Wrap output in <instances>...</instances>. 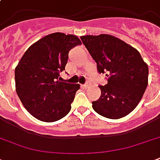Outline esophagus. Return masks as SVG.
I'll list each match as a JSON object with an SVG mask.
<instances>
[{
  "label": "esophagus",
  "mask_w": 160,
  "mask_h": 160,
  "mask_svg": "<svg viewBox=\"0 0 160 160\" xmlns=\"http://www.w3.org/2000/svg\"><path fill=\"white\" fill-rule=\"evenodd\" d=\"M89 83H86V84H85V85H81V86H82L83 88H88L89 87Z\"/></svg>",
  "instance_id": "esophagus-1"
}]
</instances>
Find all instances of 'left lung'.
Wrapping results in <instances>:
<instances>
[{"label": "left lung", "mask_w": 160, "mask_h": 160, "mask_svg": "<svg viewBox=\"0 0 160 160\" xmlns=\"http://www.w3.org/2000/svg\"><path fill=\"white\" fill-rule=\"evenodd\" d=\"M80 39L97 64L98 71L109 77L105 86H99L101 95L92 102L93 109L108 119L126 116L146 90L148 65L136 49L114 36L89 35Z\"/></svg>", "instance_id": "8db88e82"}]
</instances>
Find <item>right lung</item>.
<instances>
[{
    "mask_svg": "<svg viewBox=\"0 0 160 160\" xmlns=\"http://www.w3.org/2000/svg\"><path fill=\"white\" fill-rule=\"evenodd\" d=\"M81 41L76 36L50 34L29 47L15 69L16 90L22 105L36 119L55 122L70 112L79 84L58 80L68 53Z\"/></svg>",
    "mask_w": 160,
    "mask_h": 160,
    "instance_id": "1",
    "label": "right lung"
}]
</instances>
